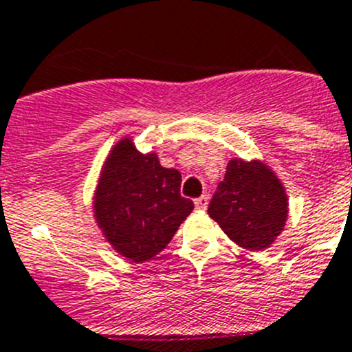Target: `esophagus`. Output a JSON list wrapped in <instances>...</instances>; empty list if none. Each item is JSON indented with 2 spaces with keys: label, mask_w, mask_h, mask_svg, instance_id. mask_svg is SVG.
I'll return each mask as SVG.
<instances>
[{
  "label": "esophagus",
  "mask_w": 352,
  "mask_h": 352,
  "mask_svg": "<svg viewBox=\"0 0 352 352\" xmlns=\"http://www.w3.org/2000/svg\"><path fill=\"white\" fill-rule=\"evenodd\" d=\"M206 206H208L206 195H201V197L195 199V208H197V210H206Z\"/></svg>",
  "instance_id": "esophagus-1"
}]
</instances>
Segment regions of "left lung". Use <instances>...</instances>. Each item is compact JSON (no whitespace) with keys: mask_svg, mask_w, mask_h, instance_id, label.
Here are the masks:
<instances>
[{"mask_svg":"<svg viewBox=\"0 0 352 352\" xmlns=\"http://www.w3.org/2000/svg\"><path fill=\"white\" fill-rule=\"evenodd\" d=\"M208 213L239 247L263 250L287 220V195L272 169L261 162L231 160Z\"/></svg>","mask_w":352,"mask_h":352,"instance_id":"obj_1","label":"left lung"}]
</instances>
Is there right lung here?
Here are the masks:
<instances>
[{
    "instance_id": "right-lung-1",
    "label": "right lung",
    "mask_w": 352,
    "mask_h": 352,
    "mask_svg": "<svg viewBox=\"0 0 352 352\" xmlns=\"http://www.w3.org/2000/svg\"><path fill=\"white\" fill-rule=\"evenodd\" d=\"M179 186V170L162 167L155 153H139L130 139L118 142L95 194V219L114 250L135 263L164 250L194 210Z\"/></svg>"
}]
</instances>
